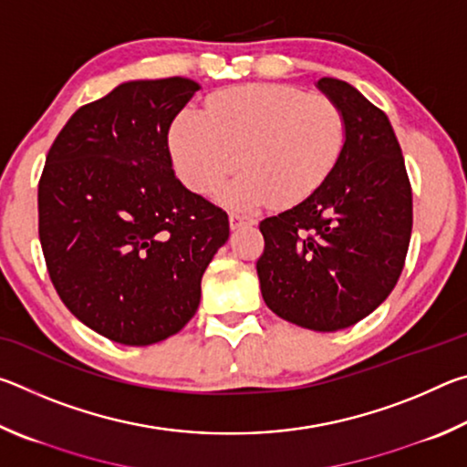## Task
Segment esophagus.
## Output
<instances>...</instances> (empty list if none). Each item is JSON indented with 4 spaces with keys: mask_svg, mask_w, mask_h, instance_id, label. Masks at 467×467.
Returning a JSON list of instances; mask_svg holds the SVG:
<instances>
[{
    "mask_svg": "<svg viewBox=\"0 0 467 467\" xmlns=\"http://www.w3.org/2000/svg\"><path fill=\"white\" fill-rule=\"evenodd\" d=\"M228 223H231V228L234 231V228H241L244 224H255L257 220L251 218V216H243V214H236V212H233V214L228 216Z\"/></svg>",
    "mask_w": 467,
    "mask_h": 467,
    "instance_id": "obj_1",
    "label": "esophagus"
}]
</instances>
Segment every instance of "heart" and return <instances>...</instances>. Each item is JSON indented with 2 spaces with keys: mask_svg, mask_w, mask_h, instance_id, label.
<instances>
[{
  "mask_svg": "<svg viewBox=\"0 0 467 467\" xmlns=\"http://www.w3.org/2000/svg\"><path fill=\"white\" fill-rule=\"evenodd\" d=\"M346 121L334 100L282 84H243L214 92L203 117L183 110L169 131L179 179L197 195H212L236 167L243 175L226 187L234 208H275L309 200L337 167Z\"/></svg>",
  "mask_w": 467,
  "mask_h": 467,
  "instance_id": "heart-1",
  "label": "heart"
}]
</instances>
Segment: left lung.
<instances>
[{
  "label": "left lung",
  "mask_w": 467,
  "mask_h": 467,
  "mask_svg": "<svg viewBox=\"0 0 467 467\" xmlns=\"http://www.w3.org/2000/svg\"><path fill=\"white\" fill-rule=\"evenodd\" d=\"M317 86L344 115V152L317 193L262 220L257 275L278 317L336 331L365 319L398 284L412 234V185L383 110L336 78Z\"/></svg>",
  "instance_id": "8db88e82"
}]
</instances>
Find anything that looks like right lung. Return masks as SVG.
I'll use <instances>...</instances> for the list:
<instances>
[{"label":"right lung","mask_w":467,"mask_h":467,"mask_svg":"<svg viewBox=\"0 0 467 467\" xmlns=\"http://www.w3.org/2000/svg\"><path fill=\"white\" fill-rule=\"evenodd\" d=\"M200 84L136 80L69 117L38 181V239L63 305L113 342L148 346L193 317L228 216L175 177L169 130Z\"/></svg>","instance_id":"add662e5"}]
</instances>
